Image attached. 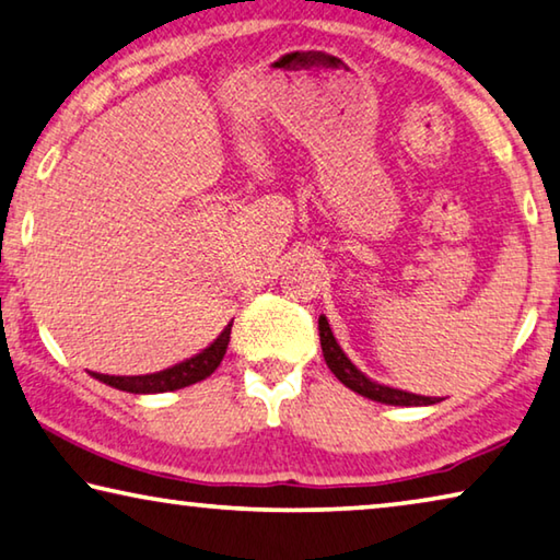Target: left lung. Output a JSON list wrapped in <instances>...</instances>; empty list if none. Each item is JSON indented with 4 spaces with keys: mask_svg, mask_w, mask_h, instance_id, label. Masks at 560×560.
<instances>
[{
    "mask_svg": "<svg viewBox=\"0 0 560 560\" xmlns=\"http://www.w3.org/2000/svg\"><path fill=\"white\" fill-rule=\"evenodd\" d=\"M318 336H322V351H324L326 366L331 369V374L339 378L346 388H351V392L366 396V398H371V401L388 404V406H431V404H439L436 398H431V396L408 394V392H401V388L378 384V381L369 378L361 369H357V363H351V359L346 357L339 341H336L331 326H328V318L324 314L318 316Z\"/></svg>",
    "mask_w": 560,
    "mask_h": 560,
    "instance_id": "obj_1",
    "label": "left lung"
}]
</instances>
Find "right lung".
Segmentation results:
<instances>
[{
  "label": "right lung",
  "mask_w": 560,
  "mask_h": 560,
  "mask_svg": "<svg viewBox=\"0 0 560 560\" xmlns=\"http://www.w3.org/2000/svg\"><path fill=\"white\" fill-rule=\"evenodd\" d=\"M232 324L224 326L214 341H211L207 349L199 351L197 357L184 359L182 363H174L164 371H156V374H144V376H106V374H94L102 384L119 388V392L127 394H164V392H176V388L191 386L197 381H203L217 371V366L224 359L229 336H232Z\"/></svg>",
  "instance_id": "right-lung-1"
}]
</instances>
